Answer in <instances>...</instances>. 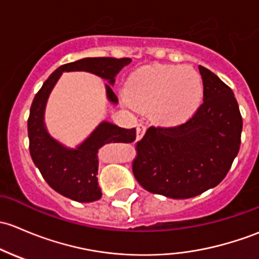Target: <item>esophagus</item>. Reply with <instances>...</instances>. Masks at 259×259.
<instances>
[{"mask_svg":"<svg viewBox=\"0 0 259 259\" xmlns=\"http://www.w3.org/2000/svg\"><path fill=\"white\" fill-rule=\"evenodd\" d=\"M146 133V126H143V124H137V140L140 141L141 138L145 136Z\"/></svg>","mask_w":259,"mask_h":259,"instance_id":"34e87169","label":"esophagus"}]
</instances>
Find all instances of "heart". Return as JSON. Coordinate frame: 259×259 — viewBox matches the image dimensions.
Returning <instances> with one entry per match:
<instances>
[{
  "label": "heart",
  "mask_w": 259,
  "mask_h": 259,
  "mask_svg": "<svg viewBox=\"0 0 259 259\" xmlns=\"http://www.w3.org/2000/svg\"><path fill=\"white\" fill-rule=\"evenodd\" d=\"M203 98L201 74L191 66H153L130 77L123 102L148 111L152 119L176 126L191 118Z\"/></svg>",
  "instance_id": "obj_1"
}]
</instances>
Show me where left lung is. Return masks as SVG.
Here are the masks:
<instances>
[{"label":"left lung","instance_id":"8db88e82","mask_svg":"<svg viewBox=\"0 0 259 259\" xmlns=\"http://www.w3.org/2000/svg\"><path fill=\"white\" fill-rule=\"evenodd\" d=\"M203 103L186 123L149 127L137 143L133 175L151 193L175 199L198 196L222 182L241 146V112L233 92L199 66Z\"/></svg>","mask_w":259,"mask_h":259}]
</instances>
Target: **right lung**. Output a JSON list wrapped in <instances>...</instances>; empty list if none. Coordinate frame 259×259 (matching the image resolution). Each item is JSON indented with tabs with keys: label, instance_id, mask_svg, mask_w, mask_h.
I'll return each mask as SVG.
<instances>
[{
	"label": "right lung",
	"instance_id": "add662e5",
	"mask_svg": "<svg viewBox=\"0 0 259 259\" xmlns=\"http://www.w3.org/2000/svg\"><path fill=\"white\" fill-rule=\"evenodd\" d=\"M131 62V58L112 57L74 61L58 67L34 96L27 123L32 161L50 187L67 198L89 203L102 197L97 178L98 151L107 143L133 142L136 128H122L110 121H102L79 145L67 147L53 138L46 127L45 113L51 92L63 72H89L107 81L106 97L112 105H118L112 87L117 73Z\"/></svg>",
	"mask_w": 259,
	"mask_h": 259
}]
</instances>
